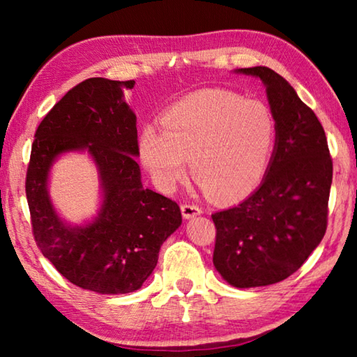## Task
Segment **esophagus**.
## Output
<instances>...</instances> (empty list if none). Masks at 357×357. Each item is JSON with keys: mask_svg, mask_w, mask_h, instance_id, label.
I'll return each instance as SVG.
<instances>
[{"mask_svg": "<svg viewBox=\"0 0 357 357\" xmlns=\"http://www.w3.org/2000/svg\"><path fill=\"white\" fill-rule=\"evenodd\" d=\"M181 213H183L184 219H192V217L202 214V208L197 206V204H183Z\"/></svg>", "mask_w": 357, "mask_h": 357, "instance_id": "34e87169", "label": "esophagus"}]
</instances>
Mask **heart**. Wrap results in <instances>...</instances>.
<instances>
[{"label": "heart", "instance_id": "obj_1", "mask_svg": "<svg viewBox=\"0 0 357 357\" xmlns=\"http://www.w3.org/2000/svg\"><path fill=\"white\" fill-rule=\"evenodd\" d=\"M162 130L143 126L138 159L162 192L187 173L217 200H239L261 183L273 159L277 126L259 100L227 89H203L181 99L160 118Z\"/></svg>", "mask_w": 357, "mask_h": 357}]
</instances>
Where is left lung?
I'll list each match as a JSON object with an SVG mask.
<instances>
[{"label":"left lung","mask_w":357,"mask_h":357,"mask_svg":"<svg viewBox=\"0 0 357 357\" xmlns=\"http://www.w3.org/2000/svg\"><path fill=\"white\" fill-rule=\"evenodd\" d=\"M234 72L259 78L266 86L277 140L258 189L213 214V261L231 287L255 288L285 280L321 243L332 159L321 123L285 78L263 66Z\"/></svg>","instance_id":"obj_1"}]
</instances>
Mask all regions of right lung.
I'll return each mask as SVG.
<instances>
[{
	"instance_id": "obj_1",
	"label": "right lung",
	"mask_w": 357,
	"mask_h": 357,
	"mask_svg": "<svg viewBox=\"0 0 357 357\" xmlns=\"http://www.w3.org/2000/svg\"><path fill=\"white\" fill-rule=\"evenodd\" d=\"M134 84L98 77L72 88L36 130L26 173L42 255L70 283L99 294L142 288L160 245L183 223L176 203L142 184L137 116L124 100V89ZM68 152H86L100 174L98 214L80 226L66 222L47 193L51 167Z\"/></svg>"
}]
</instances>
